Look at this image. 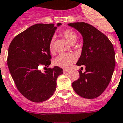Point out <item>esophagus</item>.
<instances>
[{"instance_id":"esophagus-1","label":"esophagus","mask_w":123,"mask_h":123,"mask_svg":"<svg viewBox=\"0 0 123 123\" xmlns=\"http://www.w3.org/2000/svg\"><path fill=\"white\" fill-rule=\"evenodd\" d=\"M69 72V70H68V69H64L63 70V73L64 74H68Z\"/></svg>"}]
</instances>
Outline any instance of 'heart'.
Instances as JSON below:
<instances>
[{
    "instance_id": "b5f03b06",
    "label": "heart",
    "mask_w": 123,
    "mask_h": 123,
    "mask_svg": "<svg viewBox=\"0 0 123 123\" xmlns=\"http://www.w3.org/2000/svg\"><path fill=\"white\" fill-rule=\"evenodd\" d=\"M62 36L69 43L74 44L77 40V36L74 30L67 29L62 32ZM49 49L51 52L54 50V39H52L49 43ZM75 56L72 54H62L55 58L54 63L56 66L63 69L69 68L75 62Z\"/></svg>"
}]
</instances>
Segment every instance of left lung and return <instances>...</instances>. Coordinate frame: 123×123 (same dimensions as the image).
<instances>
[{
	"instance_id": "left-lung-1",
	"label": "left lung",
	"mask_w": 123,
	"mask_h": 123,
	"mask_svg": "<svg viewBox=\"0 0 123 123\" xmlns=\"http://www.w3.org/2000/svg\"><path fill=\"white\" fill-rule=\"evenodd\" d=\"M68 25L82 35V52L76 64L85 67V72L80 70V77L72 83V87L78 95L95 99L103 93L113 75L115 66L113 44L104 34L91 24L74 22Z\"/></svg>"
}]
</instances>
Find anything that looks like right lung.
I'll return each instance as SVG.
<instances>
[{
    "mask_svg": "<svg viewBox=\"0 0 123 123\" xmlns=\"http://www.w3.org/2000/svg\"><path fill=\"white\" fill-rule=\"evenodd\" d=\"M56 28L54 24H34L14 37L8 48L7 64L11 76L20 93L32 102L50 98L57 77L63 74L58 66L47 68L52 58L49 43ZM40 66L46 69L44 73L39 70Z\"/></svg>",
    "mask_w": 123,
    "mask_h": 123,
    "instance_id": "add662e5",
    "label": "right lung"
}]
</instances>
